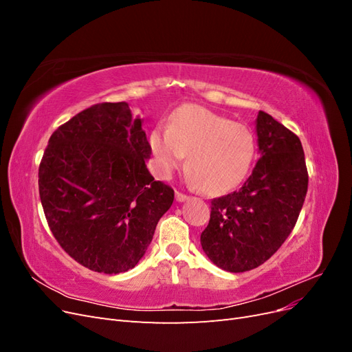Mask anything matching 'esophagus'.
I'll use <instances>...</instances> for the list:
<instances>
[{"label": "esophagus", "instance_id": "esophagus-1", "mask_svg": "<svg viewBox=\"0 0 352 352\" xmlns=\"http://www.w3.org/2000/svg\"><path fill=\"white\" fill-rule=\"evenodd\" d=\"M175 197H176V201H177V202H184V201H186V199L189 198L188 195H185V194H182V192H179V190H176Z\"/></svg>", "mask_w": 352, "mask_h": 352}]
</instances>
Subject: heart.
<instances>
[{
    "instance_id": "b5f03b06",
    "label": "heart",
    "mask_w": 352,
    "mask_h": 352,
    "mask_svg": "<svg viewBox=\"0 0 352 352\" xmlns=\"http://www.w3.org/2000/svg\"><path fill=\"white\" fill-rule=\"evenodd\" d=\"M150 145L160 177H170L188 154V179L207 194H225L241 185L255 154L247 126L199 105H186L168 127L154 129Z\"/></svg>"
}]
</instances>
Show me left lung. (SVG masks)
<instances>
[{
	"label": "left lung",
	"instance_id": "1",
	"mask_svg": "<svg viewBox=\"0 0 352 352\" xmlns=\"http://www.w3.org/2000/svg\"><path fill=\"white\" fill-rule=\"evenodd\" d=\"M260 158L243 185L211 201L201 247L217 267L248 272L289 236L302 208L308 173L300 138L264 111L255 120Z\"/></svg>",
	"mask_w": 352,
	"mask_h": 352
}]
</instances>
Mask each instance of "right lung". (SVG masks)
Returning a JSON list of instances; mask_svg holds the SVG:
<instances>
[{"mask_svg": "<svg viewBox=\"0 0 352 352\" xmlns=\"http://www.w3.org/2000/svg\"><path fill=\"white\" fill-rule=\"evenodd\" d=\"M127 102L80 111L51 135L39 197L52 235L89 270L117 274L146 252L173 189L146 168L151 145Z\"/></svg>", "mask_w": 352, "mask_h": 352, "instance_id": "obj_1", "label": "right lung"}]
</instances>
